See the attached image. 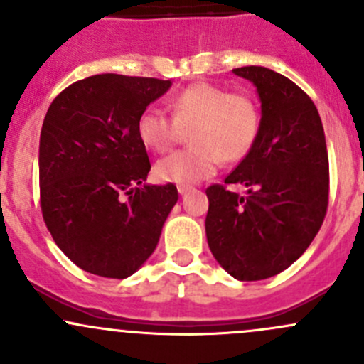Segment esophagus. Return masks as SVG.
Returning <instances> with one entry per match:
<instances>
[{
	"label": "esophagus",
	"instance_id": "obj_1",
	"mask_svg": "<svg viewBox=\"0 0 364 364\" xmlns=\"http://www.w3.org/2000/svg\"><path fill=\"white\" fill-rule=\"evenodd\" d=\"M190 190H192V186H188V185H179V186H178L179 196H185V193H188Z\"/></svg>",
	"mask_w": 364,
	"mask_h": 364
}]
</instances>
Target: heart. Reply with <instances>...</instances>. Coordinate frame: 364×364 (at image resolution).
Instances as JSON below:
<instances>
[{
    "label": "heart",
    "mask_w": 364,
    "mask_h": 364,
    "mask_svg": "<svg viewBox=\"0 0 364 364\" xmlns=\"http://www.w3.org/2000/svg\"><path fill=\"white\" fill-rule=\"evenodd\" d=\"M172 116L149 105L137 119V135L146 148L165 151L190 130L193 148L171 153L155 164L161 183L193 185L211 178L223 161L248 155L259 132V111L248 95L229 93L211 82L190 84L168 104Z\"/></svg>",
    "instance_id": "obj_1"
}]
</instances>
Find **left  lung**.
Masks as SVG:
<instances>
[{
    "mask_svg": "<svg viewBox=\"0 0 364 364\" xmlns=\"http://www.w3.org/2000/svg\"><path fill=\"white\" fill-rule=\"evenodd\" d=\"M260 100V123L248 155L225 178L247 186L205 190V237L216 262L236 280L274 277L296 262L317 236L329 193L324 128L311 98L266 67L234 68Z\"/></svg>",
    "mask_w": 364,
    "mask_h": 364,
    "instance_id": "obj_1",
    "label": "left lung"
}]
</instances>
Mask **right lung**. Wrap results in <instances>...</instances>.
Segmentation results:
<instances>
[{
    "instance_id": "add662e5",
    "label": "right lung",
    "mask_w": 364,
    "mask_h": 364,
    "mask_svg": "<svg viewBox=\"0 0 364 364\" xmlns=\"http://www.w3.org/2000/svg\"><path fill=\"white\" fill-rule=\"evenodd\" d=\"M171 80L100 73L61 91L40 132V204L50 236L80 269L128 278L149 259L178 203L151 168L137 119Z\"/></svg>"
}]
</instances>
